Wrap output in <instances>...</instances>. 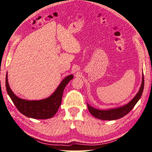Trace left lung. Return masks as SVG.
<instances>
[{"label": "left lung", "mask_w": 152, "mask_h": 152, "mask_svg": "<svg viewBox=\"0 0 152 152\" xmlns=\"http://www.w3.org/2000/svg\"><path fill=\"white\" fill-rule=\"evenodd\" d=\"M144 88V77L143 76L142 78V84L141 88L139 89V91L135 97L132 99L131 102H129L128 104L125 105L124 106L121 107L116 108V109H111L108 110H99L95 109V108L91 107L87 103L88 109L90 113L94 117L97 118L100 120H113L119 119L120 118L124 116L128 113H129L136 105L137 102L141 98L142 93H143Z\"/></svg>", "instance_id": "left-lung-1"}]
</instances>
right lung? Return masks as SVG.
Segmentation results:
<instances>
[{
  "instance_id": "1",
  "label": "right lung",
  "mask_w": 152,
  "mask_h": 152,
  "mask_svg": "<svg viewBox=\"0 0 152 152\" xmlns=\"http://www.w3.org/2000/svg\"><path fill=\"white\" fill-rule=\"evenodd\" d=\"M69 75L65 78L51 96L45 99L39 101H28L19 98L11 90L6 75V88L8 95L19 112L26 116L34 119H48L56 114L61 103L64 88L67 83L73 78Z\"/></svg>"
}]
</instances>
